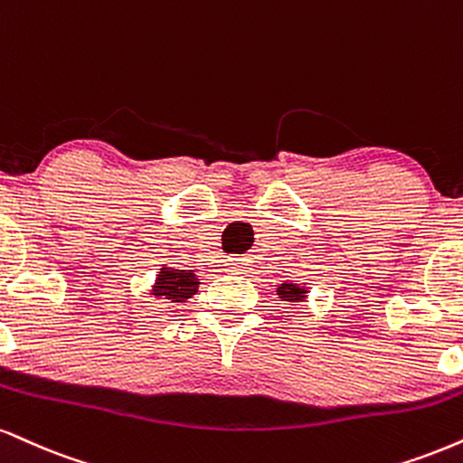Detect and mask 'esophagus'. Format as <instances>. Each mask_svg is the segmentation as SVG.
Here are the masks:
<instances>
[{
    "mask_svg": "<svg viewBox=\"0 0 463 463\" xmlns=\"http://www.w3.org/2000/svg\"><path fill=\"white\" fill-rule=\"evenodd\" d=\"M228 269L235 271V274H246V271L250 269L248 263L243 259H228Z\"/></svg>",
    "mask_w": 463,
    "mask_h": 463,
    "instance_id": "obj_1",
    "label": "esophagus"
}]
</instances>
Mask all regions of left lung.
<instances>
[{
    "mask_svg": "<svg viewBox=\"0 0 463 463\" xmlns=\"http://www.w3.org/2000/svg\"><path fill=\"white\" fill-rule=\"evenodd\" d=\"M274 293L278 295L280 302L298 306L299 302H306V299H308L310 291L306 285H295V282H276Z\"/></svg>",
    "mask_w": 463,
    "mask_h": 463,
    "instance_id": "obj_1",
    "label": "left lung"
}]
</instances>
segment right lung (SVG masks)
<instances>
[{"instance_id": "right-lung-1", "label": "right lung", "mask_w": 463, "mask_h": 463, "mask_svg": "<svg viewBox=\"0 0 463 463\" xmlns=\"http://www.w3.org/2000/svg\"><path fill=\"white\" fill-rule=\"evenodd\" d=\"M198 276L194 269H176L164 263L155 276L153 287L148 288L150 298L168 299V302H187L198 293Z\"/></svg>"}]
</instances>
